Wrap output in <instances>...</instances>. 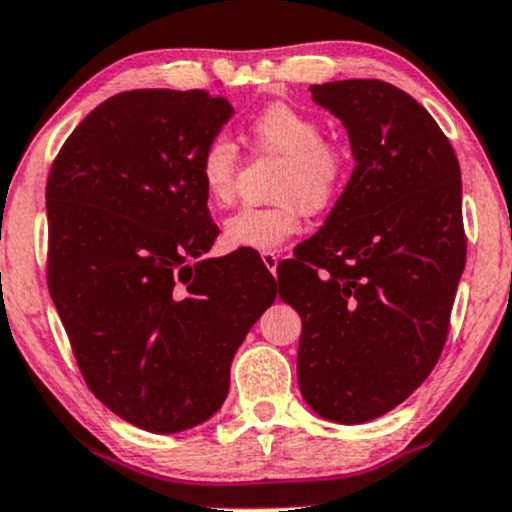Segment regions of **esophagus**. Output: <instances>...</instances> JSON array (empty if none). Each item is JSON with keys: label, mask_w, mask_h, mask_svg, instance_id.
I'll use <instances>...</instances> for the list:
<instances>
[{"label": "esophagus", "mask_w": 512, "mask_h": 512, "mask_svg": "<svg viewBox=\"0 0 512 512\" xmlns=\"http://www.w3.org/2000/svg\"><path fill=\"white\" fill-rule=\"evenodd\" d=\"M262 262H264V267H267L269 272L276 276V267H279V255H276L274 250H264L262 252Z\"/></svg>", "instance_id": "34e87169"}]
</instances>
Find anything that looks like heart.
I'll use <instances>...</instances> for the list:
<instances>
[{"label":"heart","mask_w":512,"mask_h":512,"mask_svg":"<svg viewBox=\"0 0 512 512\" xmlns=\"http://www.w3.org/2000/svg\"><path fill=\"white\" fill-rule=\"evenodd\" d=\"M250 143L262 152L283 157L274 186L279 202L269 207H243L224 221L229 248L276 250L300 229V214L324 212L341 195L348 178V157L326 143L315 116L291 104H269L248 126ZM202 188L214 207L231 205L236 197L238 150L224 135L205 145L200 155Z\"/></svg>","instance_id":"obj_1"}]
</instances>
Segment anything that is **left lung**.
Masks as SVG:
<instances>
[{
	"label": "left lung",
	"mask_w": 512,
	"mask_h": 512,
	"mask_svg": "<svg viewBox=\"0 0 512 512\" xmlns=\"http://www.w3.org/2000/svg\"><path fill=\"white\" fill-rule=\"evenodd\" d=\"M355 169L324 226L279 264L303 319L298 384L319 417L362 424L429 377L465 269L460 164L439 123L384 80L310 85Z\"/></svg>",
	"instance_id": "1"
}]
</instances>
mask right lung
<instances>
[{
    "label": "right lung",
    "instance_id": "1",
    "mask_svg": "<svg viewBox=\"0 0 512 512\" xmlns=\"http://www.w3.org/2000/svg\"><path fill=\"white\" fill-rule=\"evenodd\" d=\"M233 107L205 90H131L92 109L47 181L49 293L90 391L152 434L207 422L276 300L255 255L205 257L200 155Z\"/></svg>",
    "mask_w": 512,
    "mask_h": 512
}]
</instances>
